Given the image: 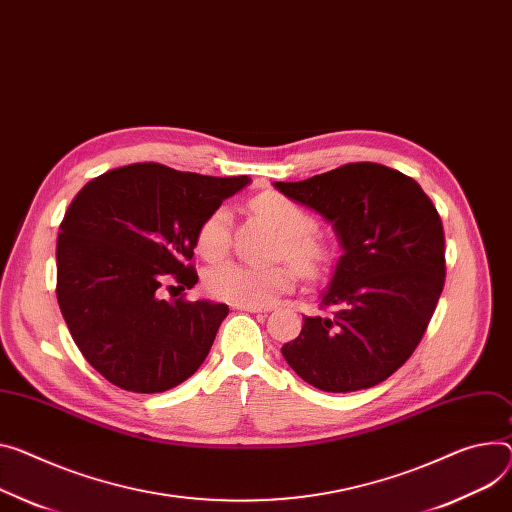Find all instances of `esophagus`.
<instances>
[{
    "mask_svg": "<svg viewBox=\"0 0 512 512\" xmlns=\"http://www.w3.org/2000/svg\"><path fill=\"white\" fill-rule=\"evenodd\" d=\"M233 309H240V311H250V313H266L268 307H258V305H238V303H231Z\"/></svg>",
    "mask_w": 512,
    "mask_h": 512,
    "instance_id": "34e87169",
    "label": "esophagus"
}]
</instances>
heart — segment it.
Returning <instances> with one entry per match:
<instances>
[{
    "mask_svg": "<svg viewBox=\"0 0 512 512\" xmlns=\"http://www.w3.org/2000/svg\"><path fill=\"white\" fill-rule=\"evenodd\" d=\"M254 209L281 233L279 256H287L303 274H320L332 252L316 233L313 219L301 205L277 192L260 194ZM231 240V211L215 209L196 233V250L207 260L225 256ZM295 285V270L289 264L252 266L244 262H221L207 270L205 287L213 297L238 305H268Z\"/></svg>",
    "mask_w": 512,
    "mask_h": 512,
    "instance_id": "b5f03b06",
    "label": "heart"
}]
</instances>
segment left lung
<instances>
[{"mask_svg":"<svg viewBox=\"0 0 512 512\" xmlns=\"http://www.w3.org/2000/svg\"><path fill=\"white\" fill-rule=\"evenodd\" d=\"M291 201L332 223L342 256L322 293L330 316H305L281 350L322 391L373 387L416 350L445 285L441 217L410 176L373 162L301 182H274Z\"/></svg>","mask_w":512,"mask_h":512,"instance_id":"1","label":"left lung"}]
</instances>
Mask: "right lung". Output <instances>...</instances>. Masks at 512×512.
I'll return each mask as SVG.
<instances>
[{"instance_id": "1", "label": "right lung", "mask_w": 512, "mask_h": 512, "mask_svg": "<svg viewBox=\"0 0 512 512\" xmlns=\"http://www.w3.org/2000/svg\"><path fill=\"white\" fill-rule=\"evenodd\" d=\"M248 182L133 164L75 194L59 225L57 301L77 348L112 385L160 393L203 365L229 307L164 299L162 287L196 285L201 223Z\"/></svg>"}]
</instances>
